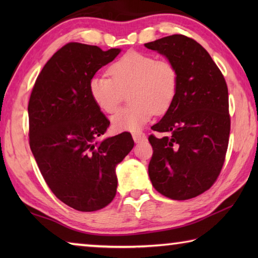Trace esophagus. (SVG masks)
I'll return each mask as SVG.
<instances>
[{
	"mask_svg": "<svg viewBox=\"0 0 258 258\" xmlns=\"http://www.w3.org/2000/svg\"><path fill=\"white\" fill-rule=\"evenodd\" d=\"M133 140L137 143L143 141V140H146V134L145 133H141V132H137V133H133L132 134Z\"/></svg>",
	"mask_w": 258,
	"mask_h": 258,
	"instance_id": "esophagus-1",
	"label": "esophagus"
}]
</instances>
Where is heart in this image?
<instances>
[{"mask_svg": "<svg viewBox=\"0 0 258 258\" xmlns=\"http://www.w3.org/2000/svg\"><path fill=\"white\" fill-rule=\"evenodd\" d=\"M110 77L94 76L89 83L91 98L100 110L112 113L124 93L128 92L127 107L111 118L116 132H137L154 113L161 115L172 107L178 91V72L172 61L157 60L154 55L128 51L108 68Z\"/></svg>", "mask_w": 258, "mask_h": 258, "instance_id": "obj_1", "label": "heart"}]
</instances>
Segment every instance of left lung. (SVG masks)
Returning <instances> with one entry per match:
<instances>
[{
  "instance_id": "8db88e82",
  "label": "left lung",
  "mask_w": 258,
  "mask_h": 258,
  "mask_svg": "<svg viewBox=\"0 0 258 258\" xmlns=\"http://www.w3.org/2000/svg\"><path fill=\"white\" fill-rule=\"evenodd\" d=\"M145 46L167 56L180 78L175 101L151 127L165 135H149L150 180L169 199L195 198L216 182L224 165L231 126L228 85L208 52L185 35Z\"/></svg>"
}]
</instances>
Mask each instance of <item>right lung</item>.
Returning <instances> with one entry per match:
<instances>
[{
	"label": "right lung",
	"mask_w": 258,
	"mask_h": 258,
	"mask_svg": "<svg viewBox=\"0 0 258 258\" xmlns=\"http://www.w3.org/2000/svg\"><path fill=\"white\" fill-rule=\"evenodd\" d=\"M119 52L67 43L43 67L29 98V146L42 176L56 198L80 212L112 202L116 165L134 146L128 132L98 141L110 121L89 91L94 74Z\"/></svg>",
	"instance_id": "1"
}]
</instances>
